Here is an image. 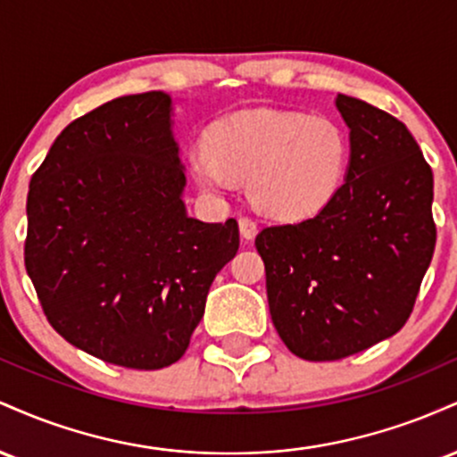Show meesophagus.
Wrapping results in <instances>:
<instances>
[{
	"instance_id": "esophagus-1",
	"label": "esophagus",
	"mask_w": 457,
	"mask_h": 457,
	"mask_svg": "<svg viewBox=\"0 0 457 457\" xmlns=\"http://www.w3.org/2000/svg\"><path fill=\"white\" fill-rule=\"evenodd\" d=\"M238 228H240V236H243L245 240H251L255 234H258V223H255L251 217H240Z\"/></svg>"
}]
</instances>
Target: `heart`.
Here are the masks:
<instances>
[{
    "mask_svg": "<svg viewBox=\"0 0 457 457\" xmlns=\"http://www.w3.org/2000/svg\"><path fill=\"white\" fill-rule=\"evenodd\" d=\"M353 141L328 115L245 109L217 120L206 144L188 152V170L206 191H232L249 180L253 206L283 223L313 219L339 195Z\"/></svg>",
    "mask_w": 457,
    "mask_h": 457,
    "instance_id": "1",
    "label": "heart"
}]
</instances>
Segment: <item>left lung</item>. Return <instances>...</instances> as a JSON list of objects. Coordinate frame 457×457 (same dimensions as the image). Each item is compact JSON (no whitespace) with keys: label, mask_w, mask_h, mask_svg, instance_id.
<instances>
[{"label":"left lung","mask_w":457,"mask_h":457,"mask_svg":"<svg viewBox=\"0 0 457 457\" xmlns=\"http://www.w3.org/2000/svg\"><path fill=\"white\" fill-rule=\"evenodd\" d=\"M353 161L339 195L313 219L255 236L270 318L305 361H337L391 337L411 318L436 246L434 176L397 118L337 96Z\"/></svg>","instance_id":"left-lung-1"}]
</instances>
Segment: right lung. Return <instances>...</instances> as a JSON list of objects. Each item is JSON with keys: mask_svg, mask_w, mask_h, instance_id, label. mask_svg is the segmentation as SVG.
Instances as JSON below:
<instances>
[{"mask_svg": "<svg viewBox=\"0 0 457 457\" xmlns=\"http://www.w3.org/2000/svg\"><path fill=\"white\" fill-rule=\"evenodd\" d=\"M162 92L120 96L57 135L28 193L25 270L46 320L83 353L161 370L187 353L236 219L187 217Z\"/></svg>", "mask_w": 457, "mask_h": 457, "instance_id": "add662e5", "label": "right lung"}]
</instances>
